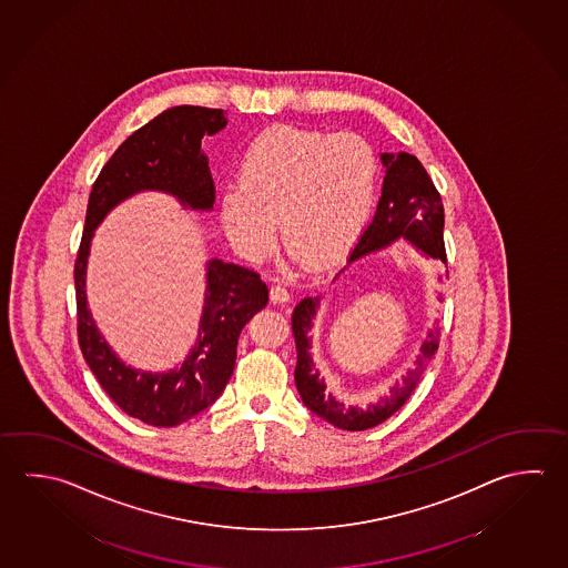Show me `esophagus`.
<instances>
[{
	"instance_id": "34e87169",
	"label": "esophagus",
	"mask_w": 568,
	"mask_h": 568,
	"mask_svg": "<svg viewBox=\"0 0 568 568\" xmlns=\"http://www.w3.org/2000/svg\"><path fill=\"white\" fill-rule=\"evenodd\" d=\"M270 300H272L274 304H284V302H288V288H286L282 282H276V284L270 288Z\"/></svg>"
}]
</instances>
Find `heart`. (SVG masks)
I'll use <instances>...</instances> for the list:
<instances>
[{"instance_id": "heart-1", "label": "heart", "mask_w": 568, "mask_h": 568, "mask_svg": "<svg viewBox=\"0 0 568 568\" xmlns=\"http://www.w3.org/2000/svg\"><path fill=\"white\" fill-rule=\"evenodd\" d=\"M381 164L358 134L294 125L260 132L240 158L236 186L217 202L220 224L240 256L262 260L282 244L310 266H326L361 236Z\"/></svg>"}]
</instances>
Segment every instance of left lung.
<instances>
[{"label":"left lung","instance_id":"left-lung-1","mask_svg":"<svg viewBox=\"0 0 568 568\" xmlns=\"http://www.w3.org/2000/svg\"><path fill=\"white\" fill-rule=\"evenodd\" d=\"M382 164L386 165V175L382 184L381 202L371 224L362 230L361 237L352 250L351 262L378 247L388 246L393 240L403 236L410 240L414 246L420 247L430 258L440 260L446 264L443 200L430 175L416 155L406 152L398 155L382 154ZM318 298L306 296L300 300L292 312V332L298 352L294 381L302 400L312 413L318 414L326 423L334 424L342 430H366L384 423L413 394L424 368L428 366L434 352L438 351L440 332L434 328V332L428 334V341L424 342L413 371L406 372L403 382H398L388 396H384L376 404H371L368 408H346L326 393V384L318 378L321 374L310 358L308 331L312 328Z\"/></svg>","mask_w":568,"mask_h":568}]
</instances>
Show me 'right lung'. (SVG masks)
I'll return each mask as SVG.
<instances>
[{
  "label": "right lung",
  "mask_w": 568,
  "mask_h": 568,
  "mask_svg": "<svg viewBox=\"0 0 568 568\" xmlns=\"http://www.w3.org/2000/svg\"><path fill=\"white\" fill-rule=\"evenodd\" d=\"M226 124L224 110L216 108L175 105L165 110L115 150L95 178L88 200L73 266L80 351L105 394L128 416L152 426L186 423L216 400L234 372L237 336L268 304V286L254 270L222 260L207 262L206 306L194 351L175 371H134L115 358L85 308L90 240L103 216L140 190H162L174 194L184 206L210 210L216 187L202 154V138L216 134Z\"/></svg>",
  "instance_id": "add662e5"
}]
</instances>
